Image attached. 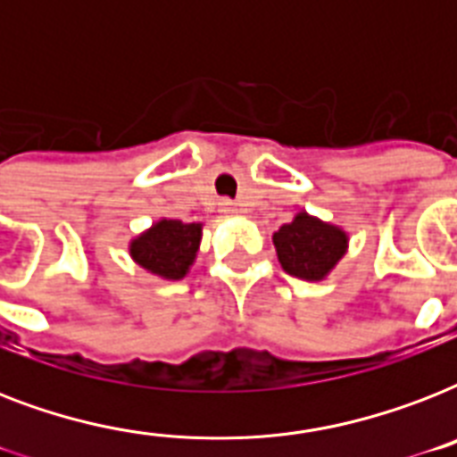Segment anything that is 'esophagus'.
I'll return each instance as SVG.
<instances>
[{
	"label": "esophagus",
	"mask_w": 457,
	"mask_h": 457,
	"mask_svg": "<svg viewBox=\"0 0 457 457\" xmlns=\"http://www.w3.org/2000/svg\"><path fill=\"white\" fill-rule=\"evenodd\" d=\"M220 211L222 213H237V204L229 199H222L220 201Z\"/></svg>",
	"instance_id": "1"
}]
</instances>
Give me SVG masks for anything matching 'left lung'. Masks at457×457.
I'll return each mask as SVG.
<instances>
[{
  "label": "left lung",
  "instance_id": "obj_1",
  "mask_svg": "<svg viewBox=\"0 0 457 457\" xmlns=\"http://www.w3.org/2000/svg\"><path fill=\"white\" fill-rule=\"evenodd\" d=\"M278 258L289 275L299 279H322L346 251V235L334 225L299 213L272 237Z\"/></svg>",
  "mask_w": 457,
  "mask_h": 457
}]
</instances>
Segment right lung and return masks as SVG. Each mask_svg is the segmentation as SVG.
Segmentation results:
<instances>
[{"label":"right lung","instance_id":"1","mask_svg":"<svg viewBox=\"0 0 457 457\" xmlns=\"http://www.w3.org/2000/svg\"><path fill=\"white\" fill-rule=\"evenodd\" d=\"M201 242V225L196 222L161 220L149 232L137 237L130 246L132 258L142 268L163 279H182L192 265Z\"/></svg>","mask_w":457,"mask_h":457}]
</instances>
